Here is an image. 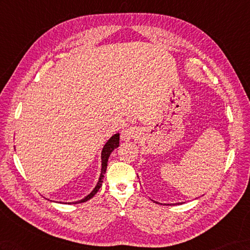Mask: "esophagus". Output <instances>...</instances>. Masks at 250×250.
I'll return each mask as SVG.
<instances>
[{"instance_id":"obj_1","label":"esophagus","mask_w":250,"mask_h":250,"mask_svg":"<svg viewBox=\"0 0 250 250\" xmlns=\"http://www.w3.org/2000/svg\"><path fill=\"white\" fill-rule=\"evenodd\" d=\"M138 134V129L135 126H130V127H126V129L123 130L121 132V139L125 142H129L130 139H133L135 136H137Z\"/></svg>"}]
</instances>
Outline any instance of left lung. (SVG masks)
I'll return each instance as SVG.
<instances>
[{
    "mask_svg": "<svg viewBox=\"0 0 250 250\" xmlns=\"http://www.w3.org/2000/svg\"><path fill=\"white\" fill-rule=\"evenodd\" d=\"M155 202H156V201H155ZM181 204H182V202H181ZM164 205H166V204H164ZM171 205H176V204H170L169 206H171Z\"/></svg>",
    "mask_w": 250,
    "mask_h": 250,
    "instance_id": "left-lung-1",
    "label": "left lung"
}]
</instances>
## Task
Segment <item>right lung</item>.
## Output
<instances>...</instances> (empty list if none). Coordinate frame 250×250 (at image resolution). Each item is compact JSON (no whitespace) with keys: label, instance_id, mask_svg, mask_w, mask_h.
<instances>
[{"label":"right lung","instance_id":"add662e5","mask_svg":"<svg viewBox=\"0 0 250 250\" xmlns=\"http://www.w3.org/2000/svg\"><path fill=\"white\" fill-rule=\"evenodd\" d=\"M118 147H119V133H116V134H114L111 138H109L108 141L105 143V145L103 146V149L101 151V173H100V177H99V180H98L95 188L92 189L86 197H84L83 199L78 200V201H73V202H66V204H68V205L82 204V202L89 200L90 198H92V197H94L97 194V191L100 189L102 182H103L104 173H105V171H106L109 155H111V153L114 151V149L118 148Z\"/></svg>","mask_w":250,"mask_h":250}]
</instances>
